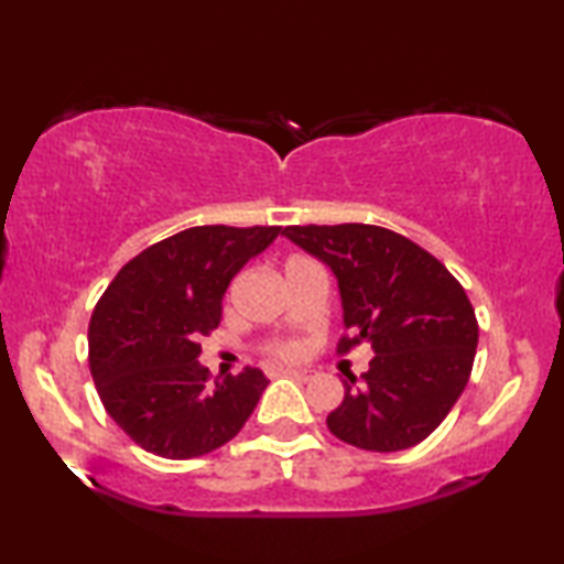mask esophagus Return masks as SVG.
Returning a JSON list of instances; mask_svg holds the SVG:
<instances>
[{
	"label": "esophagus",
	"mask_w": 564,
	"mask_h": 564,
	"mask_svg": "<svg viewBox=\"0 0 564 564\" xmlns=\"http://www.w3.org/2000/svg\"><path fill=\"white\" fill-rule=\"evenodd\" d=\"M284 375L295 377V380H303V382H307L313 377L311 369H284Z\"/></svg>",
	"instance_id": "1"
}]
</instances>
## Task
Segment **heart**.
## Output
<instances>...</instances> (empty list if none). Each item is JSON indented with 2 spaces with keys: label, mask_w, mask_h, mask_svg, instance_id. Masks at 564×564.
Returning a JSON list of instances; mask_svg holds the SVG:
<instances>
[{
  "label": "heart",
  "mask_w": 564,
  "mask_h": 564,
  "mask_svg": "<svg viewBox=\"0 0 564 564\" xmlns=\"http://www.w3.org/2000/svg\"><path fill=\"white\" fill-rule=\"evenodd\" d=\"M303 351V346L295 338H274V341L264 344V354L272 359H295Z\"/></svg>",
  "instance_id": "b5f03b06"
}]
</instances>
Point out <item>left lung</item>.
Instances as JSON below:
<instances>
[{
	"mask_svg": "<svg viewBox=\"0 0 564 564\" xmlns=\"http://www.w3.org/2000/svg\"><path fill=\"white\" fill-rule=\"evenodd\" d=\"M290 241L334 269L349 328L338 354L372 344L365 382L344 380L330 434L367 452H400L434 434L473 372L477 318L434 253L390 228L288 226Z\"/></svg>",
	"mask_w": 564,
	"mask_h": 564,
	"instance_id": "1",
	"label": "left lung"
}]
</instances>
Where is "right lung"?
Listing matches in <instances>:
<instances>
[{
	"mask_svg": "<svg viewBox=\"0 0 564 564\" xmlns=\"http://www.w3.org/2000/svg\"><path fill=\"white\" fill-rule=\"evenodd\" d=\"M280 226H197L149 246L120 269L89 321V369L112 421L166 459L228 444L257 408L261 369L210 380L203 336L220 323L223 295Z\"/></svg>",
	"mask_w": 564,
	"mask_h": 564,
	"instance_id": "obj_1",
	"label": "right lung"
}]
</instances>
